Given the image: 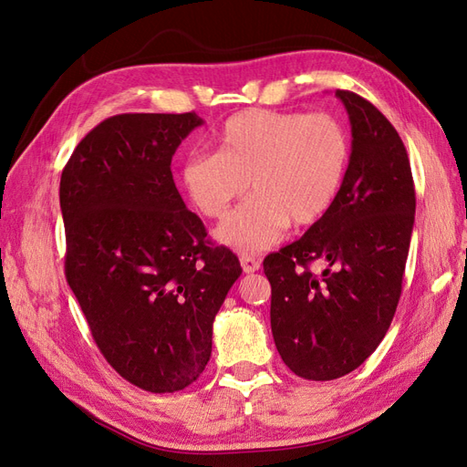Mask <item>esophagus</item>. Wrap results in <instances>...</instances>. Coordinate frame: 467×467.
<instances>
[{
	"label": "esophagus",
	"mask_w": 467,
	"mask_h": 467,
	"mask_svg": "<svg viewBox=\"0 0 467 467\" xmlns=\"http://www.w3.org/2000/svg\"><path fill=\"white\" fill-rule=\"evenodd\" d=\"M239 261H242V266H244V271L247 275L249 273H257L259 268H261V261L255 259L253 255H242V257H239Z\"/></svg>",
	"instance_id": "esophagus-1"
}]
</instances>
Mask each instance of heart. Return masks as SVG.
Segmentation results:
<instances>
[{"mask_svg":"<svg viewBox=\"0 0 467 467\" xmlns=\"http://www.w3.org/2000/svg\"><path fill=\"white\" fill-rule=\"evenodd\" d=\"M214 153H191L179 181L194 210L222 220L247 189L253 194L225 220L216 237L259 253L294 225L317 223L343 191L350 136L329 112L239 110L222 124Z\"/></svg>","mask_w":467,"mask_h":467,"instance_id":"obj_1","label":"heart"}]
</instances>
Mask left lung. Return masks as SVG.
Listing matches in <instances>:
<instances>
[{"instance_id": "8db88e82", "label": "left lung", "mask_w": 467, "mask_h": 467, "mask_svg": "<svg viewBox=\"0 0 467 467\" xmlns=\"http://www.w3.org/2000/svg\"><path fill=\"white\" fill-rule=\"evenodd\" d=\"M352 132L348 171L333 208L263 263L278 355L300 378H341L386 337L401 296L415 187L398 130L360 95L337 89ZM326 263L316 275L308 265Z\"/></svg>"}]
</instances>
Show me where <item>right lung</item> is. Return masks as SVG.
<instances>
[{"label":"right lung","instance_id":"right-lung-1","mask_svg":"<svg viewBox=\"0 0 467 467\" xmlns=\"http://www.w3.org/2000/svg\"><path fill=\"white\" fill-rule=\"evenodd\" d=\"M196 112L97 124L60 179L66 278L107 362L151 393L185 389L210 360L212 323L242 275L175 187L171 160Z\"/></svg>","mask_w":467,"mask_h":467}]
</instances>
